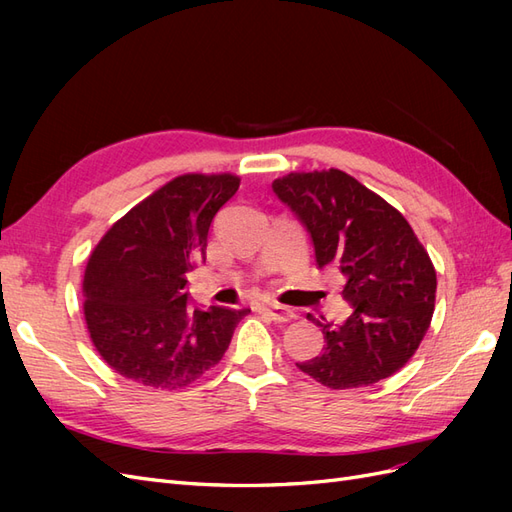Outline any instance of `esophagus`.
Returning <instances> with one entry per match:
<instances>
[{"label":"esophagus","instance_id":"obj_1","mask_svg":"<svg viewBox=\"0 0 512 512\" xmlns=\"http://www.w3.org/2000/svg\"><path fill=\"white\" fill-rule=\"evenodd\" d=\"M258 309H260L262 314H267L271 320H275V322H288V320L294 318V314L290 312L288 307L275 303V301H262V303H258Z\"/></svg>","mask_w":512,"mask_h":512}]
</instances>
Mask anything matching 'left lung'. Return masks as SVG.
I'll return each instance as SVG.
<instances>
[{
    "mask_svg": "<svg viewBox=\"0 0 512 512\" xmlns=\"http://www.w3.org/2000/svg\"><path fill=\"white\" fill-rule=\"evenodd\" d=\"M273 192L305 226L316 265L342 271V297L352 307L342 324L318 322L327 344L297 367L329 389L393 376L421 344L436 303V269L414 230L337 168L290 173L273 181Z\"/></svg>",
    "mask_w": 512,
    "mask_h": 512,
    "instance_id": "1",
    "label": "left lung"
}]
</instances>
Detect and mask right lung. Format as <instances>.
<instances>
[{"mask_svg":"<svg viewBox=\"0 0 512 512\" xmlns=\"http://www.w3.org/2000/svg\"><path fill=\"white\" fill-rule=\"evenodd\" d=\"M239 190L232 175H183L113 224L85 271V320L117 374L181 389L222 361L250 309L192 307L188 273L205 258L211 222Z\"/></svg>","mask_w":512,"mask_h":512,"instance_id":"add662e5","label":"right lung"}]
</instances>
